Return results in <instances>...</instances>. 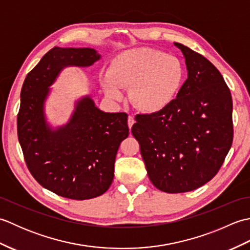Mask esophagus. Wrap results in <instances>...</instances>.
I'll return each instance as SVG.
<instances>
[{"mask_svg":"<svg viewBox=\"0 0 250 250\" xmlns=\"http://www.w3.org/2000/svg\"><path fill=\"white\" fill-rule=\"evenodd\" d=\"M134 122H135V120H134V117L129 116V117H128V125H129V128H130V129L132 128V125H134Z\"/></svg>","mask_w":250,"mask_h":250,"instance_id":"34e87169","label":"esophagus"}]
</instances>
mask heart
<instances>
[{"instance_id":"heart-1","label":"heart","mask_w":250,"mask_h":250,"mask_svg":"<svg viewBox=\"0 0 250 250\" xmlns=\"http://www.w3.org/2000/svg\"><path fill=\"white\" fill-rule=\"evenodd\" d=\"M184 81L176 57L151 48H135L117 56L102 84L108 98L119 101L130 88V101L144 113H157L173 102Z\"/></svg>"}]
</instances>
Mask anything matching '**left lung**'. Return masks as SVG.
Here are the masks:
<instances>
[{
  "label": "left lung",
  "instance_id": "1",
  "mask_svg": "<svg viewBox=\"0 0 250 250\" xmlns=\"http://www.w3.org/2000/svg\"><path fill=\"white\" fill-rule=\"evenodd\" d=\"M188 78L176 99L157 113L136 115L132 134L156 188L182 193L218 173L232 146V97L213 63L179 43Z\"/></svg>",
  "mask_w": 250,
  "mask_h": 250
}]
</instances>
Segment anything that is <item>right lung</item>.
I'll return each instance as SVG.
<instances>
[{"label": "right lung", "instance_id": "add662e5", "mask_svg": "<svg viewBox=\"0 0 250 250\" xmlns=\"http://www.w3.org/2000/svg\"><path fill=\"white\" fill-rule=\"evenodd\" d=\"M92 48L54 47L26 75L20 93L18 140L32 176L44 188L72 200L107 191L120 143L129 135L128 115L104 113L86 95L71 119L54 129L45 116L50 86L66 66L86 67L100 60Z\"/></svg>", "mask_w": 250, "mask_h": 250}]
</instances>
